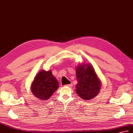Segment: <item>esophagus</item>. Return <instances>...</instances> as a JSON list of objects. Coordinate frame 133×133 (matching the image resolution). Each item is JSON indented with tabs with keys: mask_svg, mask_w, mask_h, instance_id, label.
Here are the masks:
<instances>
[{
	"mask_svg": "<svg viewBox=\"0 0 133 133\" xmlns=\"http://www.w3.org/2000/svg\"><path fill=\"white\" fill-rule=\"evenodd\" d=\"M66 86H67V87H71L72 86V83H71V84H69L66 85Z\"/></svg>",
	"mask_w": 133,
	"mask_h": 133,
	"instance_id": "obj_1",
	"label": "esophagus"
}]
</instances>
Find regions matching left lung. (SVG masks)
<instances>
[{
    "label": "left lung",
    "instance_id": "obj_1",
    "mask_svg": "<svg viewBox=\"0 0 133 133\" xmlns=\"http://www.w3.org/2000/svg\"><path fill=\"white\" fill-rule=\"evenodd\" d=\"M76 76V92L83 99L91 100L99 93L101 83L91 64L83 63L77 66Z\"/></svg>",
    "mask_w": 133,
    "mask_h": 133
}]
</instances>
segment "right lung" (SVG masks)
Wrapping results in <instances>:
<instances>
[{
    "mask_svg": "<svg viewBox=\"0 0 133 133\" xmlns=\"http://www.w3.org/2000/svg\"><path fill=\"white\" fill-rule=\"evenodd\" d=\"M59 83L51 71L41 70L34 78L31 84L33 95L41 100H48L59 87Z\"/></svg>",
    "mask_w": 133,
    "mask_h": 133,
    "instance_id": "add662e5",
    "label": "right lung"
}]
</instances>
